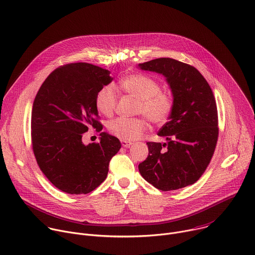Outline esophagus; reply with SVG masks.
Here are the masks:
<instances>
[{
  "instance_id": "esophagus-1",
  "label": "esophagus",
  "mask_w": 255,
  "mask_h": 255,
  "mask_svg": "<svg viewBox=\"0 0 255 255\" xmlns=\"http://www.w3.org/2000/svg\"><path fill=\"white\" fill-rule=\"evenodd\" d=\"M121 144H122V146H123V147L128 148V147H130L131 145H132V142L127 141V140H121Z\"/></svg>"
}]
</instances>
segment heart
<instances>
[{
    "label": "heart",
    "mask_w": 255,
    "mask_h": 255,
    "mask_svg": "<svg viewBox=\"0 0 255 255\" xmlns=\"http://www.w3.org/2000/svg\"><path fill=\"white\" fill-rule=\"evenodd\" d=\"M119 89L138 100L135 114H142L150 122L156 125L165 123L172 111V100L168 94L160 91V85L153 78L134 74L121 79L118 83ZM97 110L111 117L116 109L117 96L112 86L102 87L95 98ZM148 123L143 117L116 118L108 124V130L112 135L121 140L132 141L142 136L146 131Z\"/></svg>",
    "instance_id": "1"
}]
</instances>
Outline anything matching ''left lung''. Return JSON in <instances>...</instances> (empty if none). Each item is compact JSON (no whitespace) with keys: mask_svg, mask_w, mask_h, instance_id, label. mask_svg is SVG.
<instances>
[{"mask_svg":"<svg viewBox=\"0 0 255 255\" xmlns=\"http://www.w3.org/2000/svg\"><path fill=\"white\" fill-rule=\"evenodd\" d=\"M139 66L162 74L173 95L171 114L158 132L167 142H147L148 156L138 165L139 171L163 192L191 186L207 169L219 135L212 89L196 67L173 58L160 57Z\"/></svg>","mask_w":255,"mask_h":255,"instance_id":"1","label":"left lung"}]
</instances>
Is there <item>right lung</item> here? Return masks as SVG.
<instances>
[{
    "label": "right lung",
    "mask_w": 255,
    "mask_h": 255,
    "mask_svg": "<svg viewBox=\"0 0 255 255\" xmlns=\"http://www.w3.org/2000/svg\"><path fill=\"white\" fill-rule=\"evenodd\" d=\"M109 70L76 62L54 69L36 95L31 114V144L43 174L58 190L89 194L106 179L109 163L121 148L115 136L83 143L90 129L103 125L95 105L98 91L113 80Z\"/></svg>",
    "instance_id": "add662e5"
}]
</instances>
